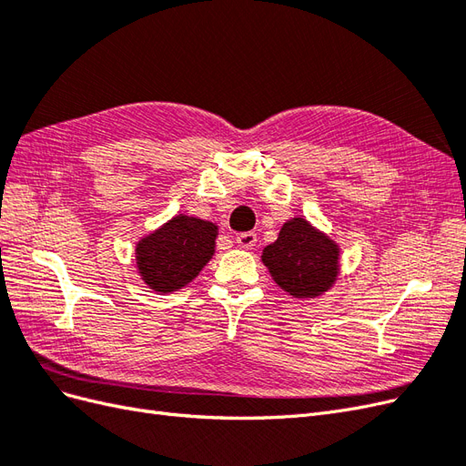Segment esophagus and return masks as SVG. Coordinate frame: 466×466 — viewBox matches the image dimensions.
Here are the masks:
<instances>
[{
	"label": "esophagus",
	"instance_id": "esophagus-1",
	"mask_svg": "<svg viewBox=\"0 0 466 466\" xmlns=\"http://www.w3.org/2000/svg\"><path fill=\"white\" fill-rule=\"evenodd\" d=\"M237 243H238V247H243V248H252V247L257 245V233H252V231L238 233L237 235Z\"/></svg>",
	"mask_w": 466,
	"mask_h": 466
}]
</instances>
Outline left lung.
<instances>
[{"label":"left lung","instance_id":"obj_1","mask_svg":"<svg viewBox=\"0 0 466 466\" xmlns=\"http://www.w3.org/2000/svg\"><path fill=\"white\" fill-rule=\"evenodd\" d=\"M338 245L303 218L284 223L272 245L262 250V262L276 284L293 298H319L338 276Z\"/></svg>","mask_w":466,"mask_h":466}]
</instances>
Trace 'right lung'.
<instances>
[{
  "label": "right lung",
  "instance_id": "1",
  "mask_svg": "<svg viewBox=\"0 0 466 466\" xmlns=\"http://www.w3.org/2000/svg\"><path fill=\"white\" fill-rule=\"evenodd\" d=\"M216 237V223L182 214L175 216L137 243L139 276L159 293L185 288L214 257Z\"/></svg>",
  "mask_w": 466,
  "mask_h": 466
}]
</instances>
